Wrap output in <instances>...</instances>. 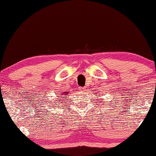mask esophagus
<instances>
[{
    "label": "esophagus",
    "mask_w": 156,
    "mask_h": 156,
    "mask_svg": "<svg viewBox=\"0 0 156 156\" xmlns=\"http://www.w3.org/2000/svg\"><path fill=\"white\" fill-rule=\"evenodd\" d=\"M79 89H80L81 91H85V87H80V88H79Z\"/></svg>",
    "instance_id": "34e87169"
}]
</instances>
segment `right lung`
Wrapping results in <instances>:
<instances>
[{
  "label": "right lung",
  "mask_w": 156,
  "mask_h": 156,
  "mask_svg": "<svg viewBox=\"0 0 156 156\" xmlns=\"http://www.w3.org/2000/svg\"><path fill=\"white\" fill-rule=\"evenodd\" d=\"M64 98H65V97H64Z\"/></svg>",
  "instance_id": "obj_1"
}]
</instances>
